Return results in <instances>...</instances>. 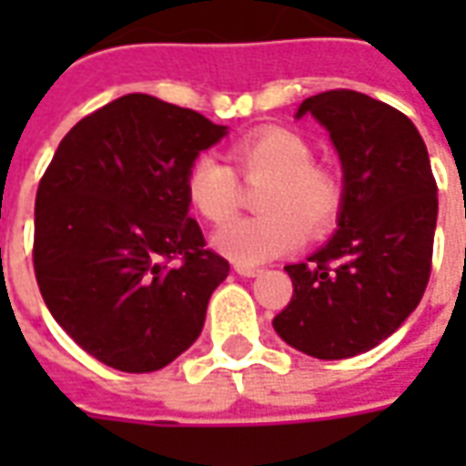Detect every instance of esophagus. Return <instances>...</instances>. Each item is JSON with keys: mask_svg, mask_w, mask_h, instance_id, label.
I'll return each instance as SVG.
<instances>
[{"mask_svg": "<svg viewBox=\"0 0 466 466\" xmlns=\"http://www.w3.org/2000/svg\"><path fill=\"white\" fill-rule=\"evenodd\" d=\"M234 272L239 274V277H257L262 269H259V267H252V264H234Z\"/></svg>", "mask_w": 466, "mask_h": 466, "instance_id": "1", "label": "esophagus"}]
</instances>
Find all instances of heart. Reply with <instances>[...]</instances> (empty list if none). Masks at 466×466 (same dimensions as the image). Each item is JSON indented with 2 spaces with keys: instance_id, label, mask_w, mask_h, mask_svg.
<instances>
[{
  "instance_id": "1",
  "label": "heart",
  "mask_w": 466,
  "mask_h": 466,
  "mask_svg": "<svg viewBox=\"0 0 466 466\" xmlns=\"http://www.w3.org/2000/svg\"><path fill=\"white\" fill-rule=\"evenodd\" d=\"M232 164L244 182L264 184L262 217L234 219L212 237L214 249L237 264H262L294 252L309 237L329 232L342 212L337 174L314 164L312 144L284 127H262L234 142ZM184 197L209 224L232 219L239 207V179L214 154H199L184 174Z\"/></svg>"
}]
</instances>
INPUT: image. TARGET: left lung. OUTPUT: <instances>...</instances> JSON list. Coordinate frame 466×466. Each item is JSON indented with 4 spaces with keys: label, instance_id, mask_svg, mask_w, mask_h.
<instances>
[{
    "label": "left lung",
    "instance_id": "left-lung-1",
    "mask_svg": "<svg viewBox=\"0 0 466 466\" xmlns=\"http://www.w3.org/2000/svg\"><path fill=\"white\" fill-rule=\"evenodd\" d=\"M327 127L344 174L337 232L307 262L287 264L294 294L274 329L317 360L374 350L427 289L437 182L410 116L380 99L332 89L304 99L297 119Z\"/></svg>",
    "mask_w": 466,
    "mask_h": 466
}]
</instances>
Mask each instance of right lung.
I'll list each match as a JSON object with an SVG mask.
<instances>
[{"label":"right lung","instance_id":"1","mask_svg":"<svg viewBox=\"0 0 466 466\" xmlns=\"http://www.w3.org/2000/svg\"><path fill=\"white\" fill-rule=\"evenodd\" d=\"M227 134L194 109L124 95L76 122L35 202V274L56 324L119 371H157L199 337L229 262L204 247L184 174Z\"/></svg>","mask_w":466,"mask_h":466}]
</instances>
